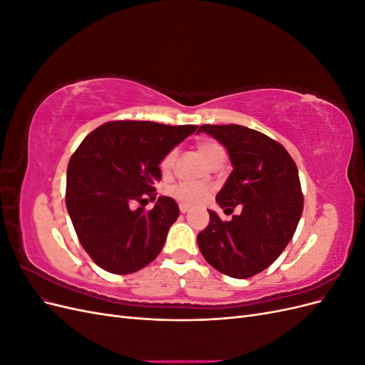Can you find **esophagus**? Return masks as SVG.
<instances>
[{
	"instance_id": "obj_1",
	"label": "esophagus",
	"mask_w": 365,
	"mask_h": 365,
	"mask_svg": "<svg viewBox=\"0 0 365 365\" xmlns=\"http://www.w3.org/2000/svg\"><path fill=\"white\" fill-rule=\"evenodd\" d=\"M180 212L181 213H189L190 212V207L185 205V204H180Z\"/></svg>"
}]
</instances>
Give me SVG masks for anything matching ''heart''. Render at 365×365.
<instances>
[{"mask_svg": "<svg viewBox=\"0 0 365 365\" xmlns=\"http://www.w3.org/2000/svg\"><path fill=\"white\" fill-rule=\"evenodd\" d=\"M197 150H200L202 158L207 163H212L215 158L224 155V149L220 148L219 143H216L213 140H202L197 143ZM175 160H176V150H170L165 153L164 158L161 160L163 173H169L173 169ZM170 193L173 197H176V200L185 205H196V204H201L205 200L210 190L205 185L182 182V184L172 187Z\"/></svg>", "mask_w": 365, "mask_h": 365, "instance_id": "obj_1", "label": "heart"}]
</instances>
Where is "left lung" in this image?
Wrapping results in <instances>:
<instances>
[{
    "mask_svg": "<svg viewBox=\"0 0 365 365\" xmlns=\"http://www.w3.org/2000/svg\"><path fill=\"white\" fill-rule=\"evenodd\" d=\"M222 145L233 170L216 202L224 212H242L220 220L208 210L210 224L197 235L204 259L219 272L248 279L277 260L292 239L303 212L300 178L294 160L280 143L240 125H202Z\"/></svg>",
    "mask_w": 365,
    "mask_h": 365,
    "instance_id": "8db88e82",
    "label": "left lung"
}]
</instances>
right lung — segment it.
<instances>
[{
    "label": "right lung",
    "instance_id": "obj_1",
    "mask_svg": "<svg viewBox=\"0 0 365 365\" xmlns=\"http://www.w3.org/2000/svg\"><path fill=\"white\" fill-rule=\"evenodd\" d=\"M197 126L111 121L88 135L68 163L67 202L76 235L102 269L130 274L160 254L180 216L172 197L160 196L149 212L133 208L157 199L160 163Z\"/></svg>",
    "mask_w": 365,
    "mask_h": 365
}]
</instances>
